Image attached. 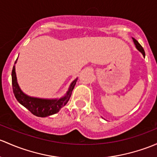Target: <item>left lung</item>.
I'll return each instance as SVG.
<instances>
[{"mask_svg":"<svg viewBox=\"0 0 157 157\" xmlns=\"http://www.w3.org/2000/svg\"><path fill=\"white\" fill-rule=\"evenodd\" d=\"M132 40H133V41H134V44H135V47H136V48L138 49V50H139L140 52H141V53H142V55L144 56H144H145V52H144V49H143V47H141V44H140L139 43H138V41H137L136 40H135V38H133V37H132Z\"/></svg>","mask_w":157,"mask_h":157,"instance_id":"8db88e82","label":"left lung"}]
</instances>
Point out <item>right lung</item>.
<instances>
[{"label": "right lung", "mask_w": 157, "mask_h": 157, "mask_svg": "<svg viewBox=\"0 0 157 157\" xmlns=\"http://www.w3.org/2000/svg\"><path fill=\"white\" fill-rule=\"evenodd\" d=\"M16 61L17 59L15 62V64L16 63ZM15 69L16 68L14 65L12 71V85L15 97L18 101L25 108H27L31 113L39 117H46L55 114L59 111V110L62 107L65 106L70 99L72 91L77 80V78H76L72 82L66 95L59 99H57V98L56 99H44V98H34V97H31L25 95L19 88L17 83Z\"/></svg>", "instance_id": "obj_1"}]
</instances>
